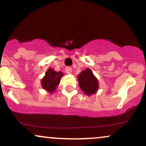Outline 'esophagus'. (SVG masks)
<instances>
[{
    "label": "esophagus",
    "mask_w": 146,
    "mask_h": 146,
    "mask_svg": "<svg viewBox=\"0 0 146 146\" xmlns=\"http://www.w3.org/2000/svg\"><path fill=\"white\" fill-rule=\"evenodd\" d=\"M66 73H67V74H71V72H72V68L70 67V66H68V67L66 68Z\"/></svg>",
    "instance_id": "obj_1"
}]
</instances>
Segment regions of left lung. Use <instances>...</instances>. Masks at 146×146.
I'll use <instances>...</instances> for the list:
<instances>
[{
	"label": "left lung",
	"mask_w": 146,
	"mask_h": 146,
	"mask_svg": "<svg viewBox=\"0 0 146 146\" xmlns=\"http://www.w3.org/2000/svg\"><path fill=\"white\" fill-rule=\"evenodd\" d=\"M78 82L80 88L87 95L94 94L98 90V81L89 68L82 71L78 75Z\"/></svg>",
	"instance_id": "obj_1"
}]
</instances>
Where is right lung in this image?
I'll return each mask as SVG.
<instances>
[{
	"label": "right lung",
	"instance_id": "right-lung-1",
	"mask_svg": "<svg viewBox=\"0 0 146 146\" xmlns=\"http://www.w3.org/2000/svg\"><path fill=\"white\" fill-rule=\"evenodd\" d=\"M63 73L62 72H57L52 68H48L45 73L44 78L42 80V86L49 93L54 92L55 89L59 84L60 79Z\"/></svg>",
	"mask_w": 146,
	"mask_h": 146
}]
</instances>
